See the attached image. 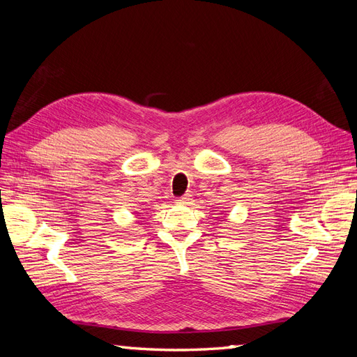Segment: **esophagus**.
Here are the masks:
<instances>
[{"instance_id": "esophagus-1", "label": "esophagus", "mask_w": 357, "mask_h": 357, "mask_svg": "<svg viewBox=\"0 0 357 357\" xmlns=\"http://www.w3.org/2000/svg\"><path fill=\"white\" fill-rule=\"evenodd\" d=\"M190 199V195H188V193H186V195H183V197H180V198H177L176 201L178 202V204H188V201Z\"/></svg>"}]
</instances>
